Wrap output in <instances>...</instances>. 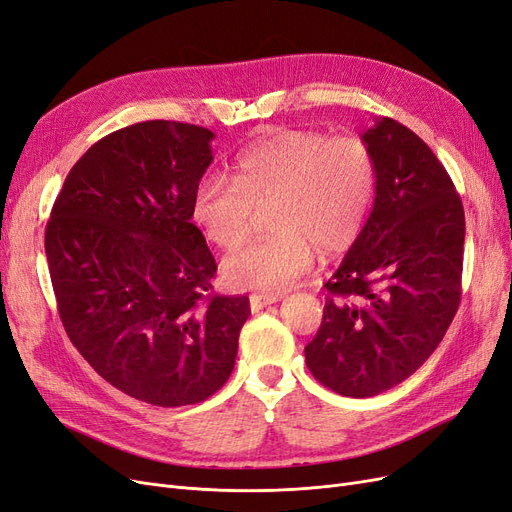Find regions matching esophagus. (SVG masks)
<instances>
[{"instance_id": "esophagus-1", "label": "esophagus", "mask_w": 512, "mask_h": 512, "mask_svg": "<svg viewBox=\"0 0 512 512\" xmlns=\"http://www.w3.org/2000/svg\"><path fill=\"white\" fill-rule=\"evenodd\" d=\"M280 298L276 293H253L251 295V310L253 312H257V310H261V308H266V306H270V304H274V302H278Z\"/></svg>"}]
</instances>
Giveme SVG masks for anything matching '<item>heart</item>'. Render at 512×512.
Here are the masks:
<instances>
[{"label": "heart", "mask_w": 512, "mask_h": 512, "mask_svg": "<svg viewBox=\"0 0 512 512\" xmlns=\"http://www.w3.org/2000/svg\"><path fill=\"white\" fill-rule=\"evenodd\" d=\"M376 187V157L364 140L289 129L246 146L232 178H202L191 217L210 244L232 251L249 236L255 212L268 208L272 234L229 255L223 278L234 289L276 293L312 266V249H349Z\"/></svg>", "instance_id": "obj_1"}]
</instances>
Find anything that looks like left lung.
I'll return each instance as SVG.
<instances>
[{"label":"left lung","instance_id":"obj_1","mask_svg":"<svg viewBox=\"0 0 512 512\" xmlns=\"http://www.w3.org/2000/svg\"><path fill=\"white\" fill-rule=\"evenodd\" d=\"M361 140L376 157L374 208L304 349L312 376L346 398L400 385L436 351L459 308L466 238L453 180L415 131L385 117Z\"/></svg>","mask_w":512,"mask_h":512}]
</instances>
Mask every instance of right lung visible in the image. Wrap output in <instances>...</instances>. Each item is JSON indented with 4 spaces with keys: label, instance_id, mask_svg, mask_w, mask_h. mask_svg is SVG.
Masks as SVG:
<instances>
[{
    "label": "right lung",
    "instance_id": "obj_1",
    "mask_svg": "<svg viewBox=\"0 0 512 512\" xmlns=\"http://www.w3.org/2000/svg\"><path fill=\"white\" fill-rule=\"evenodd\" d=\"M212 131L144 121L82 155L57 195L44 249L68 338L102 378L153 406L197 404L236 364L246 295H214L217 272L191 197Z\"/></svg>",
    "mask_w": 512,
    "mask_h": 512
}]
</instances>
